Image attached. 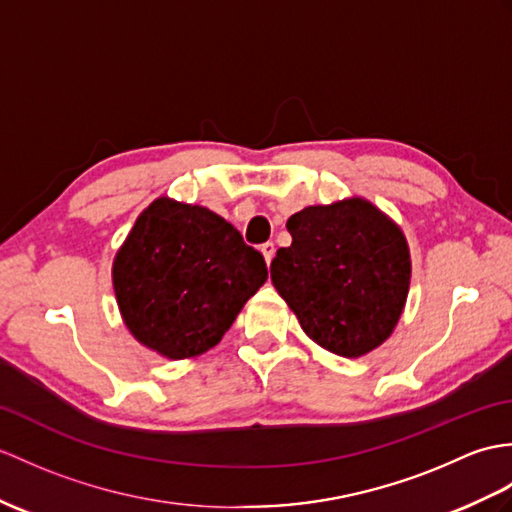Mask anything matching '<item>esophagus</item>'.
Wrapping results in <instances>:
<instances>
[{"label":"esophagus","mask_w":512,"mask_h":512,"mask_svg":"<svg viewBox=\"0 0 512 512\" xmlns=\"http://www.w3.org/2000/svg\"><path fill=\"white\" fill-rule=\"evenodd\" d=\"M261 255H264V259H266V264H270V261H272V257H275V244H272V242H266V244H261Z\"/></svg>","instance_id":"34e87169"}]
</instances>
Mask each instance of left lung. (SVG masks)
<instances>
[{"label": "left lung", "instance_id": "8db88e82", "mask_svg": "<svg viewBox=\"0 0 512 512\" xmlns=\"http://www.w3.org/2000/svg\"><path fill=\"white\" fill-rule=\"evenodd\" d=\"M270 277L303 331L320 347L360 358L395 329L410 288L401 229L364 198L314 205L288 220Z\"/></svg>", "mask_w": 512, "mask_h": 512}]
</instances>
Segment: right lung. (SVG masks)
<instances>
[{
    "label": "right lung",
    "instance_id": "add662e5",
    "mask_svg": "<svg viewBox=\"0 0 512 512\" xmlns=\"http://www.w3.org/2000/svg\"><path fill=\"white\" fill-rule=\"evenodd\" d=\"M264 255L207 207L157 198L113 261L126 327L163 358L209 351L264 285Z\"/></svg>",
    "mask_w": 512,
    "mask_h": 512
}]
</instances>
